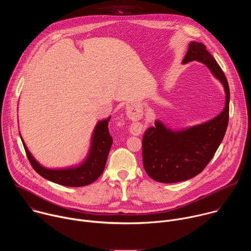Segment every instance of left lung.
Returning <instances> with one entry per match:
<instances>
[{"label": "left lung", "instance_id": "8db88e82", "mask_svg": "<svg viewBox=\"0 0 251 251\" xmlns=\"http://www.w3.org/2000/svg\"><path fill=\"white\" fill-rule=\"evenodd\" d=\"M204 63L225 86L226 100L223 112L203 124L173 132L156 122L143 136V165L148 176L160 183H177L199 175L210 162L225 137L229 118V86L223 69L204 45L192 42L183 63Z\"/></svg>", "mask_w": 251, "mask_h": 251}]
</instances>
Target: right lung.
Wrapping results in <instances>:
<instances>
[{"label": "right lung", "instance_id": "obj_1", "mask_svg": "<svg viewBox=\"0 0 251 251\" xmlns=\"http://www.w3.org/2000/svg\"><path fill=\"white\" fill-rule=\"evenodd\" d=\"M110 118L111 117L97 124L93 134L92 146L89 155L85 162L77 168L66 170L46 169L32 158L23 141L26 157L31 167L47 180L61 186L83 187L90 185L96 181L103 173L107 157H108L112 145L113 139L108 129V122L110 121Z\"/></svg>", "mask_w": 251, "mask_h": 251}]
</instances>
